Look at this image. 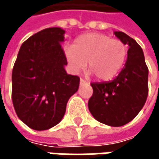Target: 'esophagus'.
<instances>
[{"mask_svg":"<svg viewBox=\"0 0 159 159\" xmlns=\"http://www.w3.org/2000/svg\"><path fill=\"white\" fill-rule=\"evenodd\" d=\"M80 84H88V82H87V81H85L84 79H83V78H81V79H80Z\"/></svg>","mask_w":159,"mask_h":159,"instance_id":"obj_1","label":"esophagus"}]
</instances>
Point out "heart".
<instances>
[{
  "mask_svg": "<svg viewBox=\"0 0 159 159\" xmlns=\"http://www.w3.org/2000/svg\"><path fill=\"white\" fill-rule=\"evenodd\" d=\"M66 60L75 73L86 67L99 80L115 77L125 64L128 47L120 39L100 33L79 36L73 45L64 49Z\"/></svg>",
  "mask_w": 159,
  "mask_h": 159,
  "instance_id": "b5f03b06",
  "label": "heart"
}]
</instances>
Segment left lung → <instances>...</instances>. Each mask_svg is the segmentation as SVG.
I'll use <instances>...</instances> for the list:
<instances>
[{"instance_id": "left-lung-1", "label": "left lung", "mask_w": 159, "mask_h": 159, "mask_svg": "<svg viewBox=\"0 0 159 159\" xmlns=\"http://www.w3.org/2000/svg\"><path fill=\"white\" fill-rule=\"evenodd\" d=\"M114 34L129 45L127 61L115 79L91 83L88 109L99 122L119 127L133 120L143 109L148 95V68L138 43L123 32Z\"/></svg>"}]
</instances>
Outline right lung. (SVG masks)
Segmentation results:
<instances>
[{"label":"right lung","mask_w":159,"mask_h":159,"mask_svg":"<svg viewBox=\"0 0 159 159\" xmlns=\"http://www.w3.org/2000/svg\"><path fill=\"white\" fill-rule=\"evenodd\" d=\"M65 31L43 29L21 46L12 74V99L18 118L36 131L57 125L69 98L78 90L80 78L68 75L61 44Z\"/></svg>","instance_id":"right-lung-1"}]
</instances>
